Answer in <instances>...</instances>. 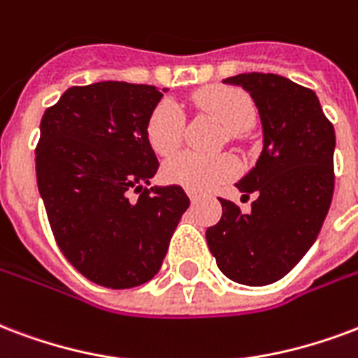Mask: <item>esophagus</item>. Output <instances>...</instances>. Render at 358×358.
Masks as SVG:
<instances>
[{
  "instance_id": "obj_1",
  "label": "esophagus",
  "mask_w": 358,
  "mask_h": 358,
  "mask_svg": "<svg viewBox=\"0 0 358 358\" xmlns=\"http://www.w3.org/2000/svg\"><path fill=\"white\" fill-rule=\"evenodd\" d=\"M187 197H189V201H192V203H197V201H199V195L193 192H187Z\"/></svg>"
}]
</instances>
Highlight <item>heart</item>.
Segmentation results:
<instances>
[{"label":"heart","mask_w":358,"mask_h":358,"mask_svg":"<svg viewBox=\"0 0 358 358\" xmlns=\"http://www.w3.org/2000/svg\"><path fill=\"white\" fill-rule=\"evenodd\" d=\"M193 104L210 113L226 127L227 132L241 134L256 119L252 98L235 87H206L193 94ZM184 113L172 100L159 102L145 123V138L159 155H171L184 136ZM239 172V163L231 155H197L182 152L163 165V178L195 193L210 192L231 180Z\"/></svg>","instance_id":"heart-1"}]
</instances>
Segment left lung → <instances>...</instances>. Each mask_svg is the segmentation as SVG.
Listing matches in <instances>:
<instances>
[{
	"label": "left lung",
	"instance_id": "left-lung-1",
	"mask_svg": "<svg viewBox=\"0 0 358 358\" xmlns=\"http://www.w3.org/2000/svg\"><path fill=\"white\" fill-rule=\"evenodd\" d=\"M224 83L243 87L258 108L262 153L235 184L252 210L220 199L222 218L206 243L227 279L266 287L282 279L319 235L334 193V127L311 89L275 73H239ZM243 195V197H245Z\"/></svg>",
	"mask_w": 358,
	"mask_h": 358
}]
</instances>
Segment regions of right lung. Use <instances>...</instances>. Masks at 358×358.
<instances>
[{
	"label": "right lung",
	"instance_id": "obj_1",
	"mask_svg": "<svg viewBox=\"0 0 358 358\" xmlns=\"http://www.w3.org/2000/svg\"><path fill=\"white\" fill-rule=\"evenodd\" d=\"M163 92L125 81L71 87L39 125L36 174L52 233L71 266L106 288L153 279L189 206L180 186L148 187L159 161L145 123Z\"/></svg>",
	"mask_w": 358,
	"mask_h": 358
}]
</instances>
